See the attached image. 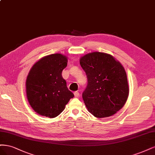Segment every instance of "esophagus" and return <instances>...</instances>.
Returning a JSON list of instances; mask_svg holds the SVG:
<instances>
[{
	"mask_svg": "<svg viewBox=\"0 0 155 155\" xmlns=\"http://www.w3.org/2000/svg\"><path fill=\"white\" fill-rule=\"evenodd\" d=\"M74 95L75 97H78L80 96V93L78 91H75L74 93Z\"/></svg>",
	"mask_w": 155,
	"mask_h": 155,
	"instance_id": "34e87169",
	"label": "esophagus"
}]
</instances>
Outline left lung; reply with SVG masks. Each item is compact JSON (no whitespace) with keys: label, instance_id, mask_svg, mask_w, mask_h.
Wrapping results in <instances>:
<instances>
[{"label":"left lung","instance_id":"1","mask_svg":"<svg viewBox=\"0 0 155 155\" xmlns=\"http://www.w3.org/2000/svg\"><path fill=\"white\" fill-rule=\"evenodd\" d=\"M86 72L87 86L84 102L94 117H111L122 109L129 96L127 74L121 63L111 54L92 52L80 58Z\"/></svg>","mask_w":155,"mask_h":155}]
</instances>
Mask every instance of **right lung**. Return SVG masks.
<instances>
[{
  "mask_svg": "<svg viewBox=\"0 0 155 155\" xmlns=\"http://www.w3.org/2000/svg\"><path fill=\"white\" fill-rule=\"evenodd\" d=\"M67 64L66 55L51 54L38 60L29 70L26 81L27 98L40 115L51 118L58 116L74 97L62 76Z\"/></svg>",
  "mask_w": 155,
  "mask_h": 155,
  "instance_id": "obj_1",
  "label": "right lung"
}]
</instances>
